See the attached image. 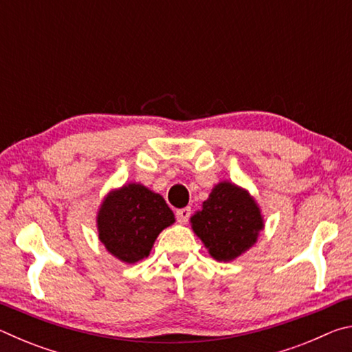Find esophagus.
Segmentation results:
<instances>
[{
  "label": "esophagus",
  "instance_id": "esophagus-1",
  "mask_svg": "<svg viewBox=\"0 0 352 352\" xmlns=\"http://www.w3.org/2000/svg\"><path fill=\"white\" fill-rule=\"evenodd\" d=\"M175 217L180 223H186L190 217V208H182V210H177Z\"/></svg>",
  "mask_w": 352,
  "mask_h": 352
}]
</instances>
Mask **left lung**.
Segmentation results:
<instances>
[{"label": "left lung", "instance_id": "8db88e82", "mask_svg": "<svg viewBox=\"0 0 352 352\" xmlns=\"http://www.w3.org/2000/svg\"><path fill=\"white\" fill-rule=\"evenodd\" d=\"M190 225L214 259L228 262L254 245L264 219L248 190L220 182L190 217Z\"/></svg>", "mask_w": 352, "mask_h": 352}]
</instances>
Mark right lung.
Listing matches in <instances>:
<instances>
[{
	"label": "right lung",
	"mask_w": 352,
	"mask_h": 352,
	"mask_svg": "<svg viewBox=\"0 0 352 352\" xmlns=\"http://www.w3.org/2000/svg\"><path fill=\"white\" fill-rule=\"evenodd\" d=\"M175 222L162 195L140 183L111 190L98 212L99 241L119 261L135 264L151 253L164 228Z\"/></svg>",
	"instance_id": "1"
}]
</instances>
